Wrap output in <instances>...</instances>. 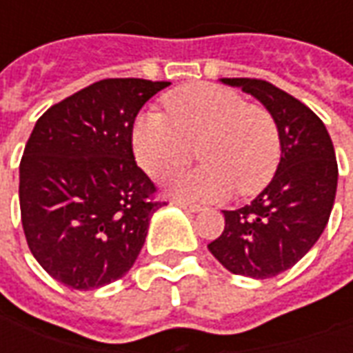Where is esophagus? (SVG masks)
I'll return each instance as SVG.
<instances>
[{"label": "esophagus", "instance_id": "34e87169", "mask_svg": "<svg viewBox=\"0 0 353 353\" xmlns=\"http://www.w3.org/2000/svg\"><path fill=\"white\" fill-rule=\"evenodd\" d=\"M174 206L181 208V210H185V212H191V214H196V212H200V206H196V204H191V202H185V200H174Z\"/></svg>", "mask_w": 353, "mask_h": 353}]
</instances>
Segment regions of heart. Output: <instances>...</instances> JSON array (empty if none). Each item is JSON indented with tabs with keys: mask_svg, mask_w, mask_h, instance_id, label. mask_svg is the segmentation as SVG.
<instances>
[{
	"mask_svg": "<svg viewBox=\"0 0 353 353\" xmlns=\"http://www.w3.org/2000/svg\"><path fill=\"white\" fill-rule=\"evenodd\" d=\"M166 117L143 113L132 126L136 161L154 179H166L199 157L206 162L177 177V194L223 200L238 191L252 196L272 181L280 164V132L272 113L234 90L194 83L162 100Z\"/></svg>",
	"mask_w": 353,
	"mask_h": 353,
	"instance_id": "1",
	"label": "heart"
}]
</instances>
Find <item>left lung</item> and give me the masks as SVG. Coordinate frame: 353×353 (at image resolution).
<instances>
[{"mask_svg": "<svg viewBox=\"0 0 353 353\" xmlns=\"http://www.w3.org/2000/svg\"><path fill=\"white\" fill-rule=\"evenodd\" d=\"M265 105L280 132L281 157L272 181L252 204L223 210L225 230L208 250L229 272L272 278L310 252L325 229L339 166L325 124L303 101L263 79H221Z\"/></svg>", "mask_w": 353, "mask_h": 353, "instance_id": "1", "label": "left lung"}]
</instances>
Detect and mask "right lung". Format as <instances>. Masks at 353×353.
<instances>
[{"instance_id":"right-lung-1","label":"right lung","mask_w":353,"mask_h":353,"mask_svg":"<svg viewBox=\"0 0 353 353\" xmlns=\"http://www.w3.org/2000/svg\"><path fill=\"white\" fill-rule=\"evenodd\" d=\"M166 81L103 79L43 113L20 161V215L35 261L65 288L123 278L138 259L157 187L134 161L132 126Z\"/></svg>"}]
</instances>
